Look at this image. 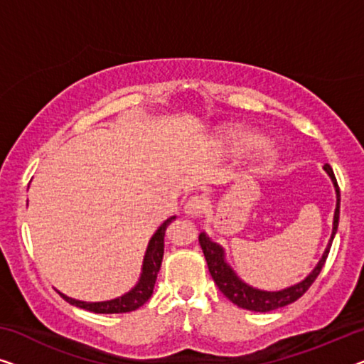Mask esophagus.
<instances>
[{"mask_svg": "<svg viewBox=\"0 0 364 364\" xmlns=\"http://www.w3.org/2000/svg\"><path fill=\"white\" fill-rule=\"evenodd\" d=\"M205 208H208V199L204 196H193L184 204V213L191 217H198L205 213Z\"/></svg>", "mask_w": 364, "mask_h": 364, "instance_id": "obj_1", "label": "esophagus"}]
</instances>
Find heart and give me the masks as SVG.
<instances>
[{
    "label": "heart",
    "instance_id": "obj_1",
    "mask_svg": "<svg viewBox=\"0 0 364 364\" xmlns=\"http://www.w3.org/2000/svg\"><path fill=\"white\" fill-rule=\"evenodd\" d=\"M220 145L227 154L238 156L257 149L252 165L255 170L263 171L273 166L279 159V151L271 144H264V137L257 130L243 126H229L220 130Z\"/></svg>",
    "mask_w": 364,
    "mask_h": 364
}]
</instances>
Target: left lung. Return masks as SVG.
Returning <instances> with one entry per match:
<instances>
[{
  "mask_svg": "<svg viewBox=\"0 0 364 364\" xmlns=\"http://www.w3.org/2000/svg\"><path fill=\"white\" fill-rule=\"evenodd\" d=\"M323 170L330 176V180H332L335 193H337V205H335L332 235H330L328 245H327V248H325L322 258L318 259V263L316 264V268H314L311 273H309L306 278L299 281L297 284H292V286L284 287V289H279V291H264V289H258V287L247 284L245 281H243L240 276L235 273L234 268L227 263L224 248H222L219 243L210 240L205 232H203V234L199 235L200 248H203V252H204L209 273H210V276H213L214 283L217 284V287H219L222 294H224L229 301L234 302L235 306L247 309V311H253V312L274 311V309L284 307V306H287V304L299 299L304 292L311 287L314 281H316L318 273L322 271V267L325 264V259H327V257H328L333 237H335V234H337L338 219H340V189L337 184V178H335L332 166H330L328 164L323 165Z\"/></svg>",
  "mask_w": 364,
  "mask_h": 364,
  "instance_id": "8db88e82",
  "label": "left lung"
}]
</instances>
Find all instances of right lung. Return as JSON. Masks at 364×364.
I'll return each mask as SVG.
<instances>
[{
    "label": "right lung",
    "mask_w": 364,
    "mask_h": 364,
    "mask_svg": "<svg viewBox=\"0 0 364 364\" xmlns=\"http://www.w3.org/2000/svg\"><path fill=\"white\" fill-rule=\"evenodd\" d=\"M176 219V215H171L170 219H166L164 224H161L154 235H151L147 252H145L144 263H142V273H140V278L132 289L121 297H116V299L111 301H101V302H85L73 299V297H68L62 294L58 291L65 301L72 306H77L80 309H85V311L95 312V314H124V312H132L135 309L142 307L145 302L150 299L151 292H154V286L156 281V274H159L161 259H164V252H165V232L166 227L171 224L173 220Z\"/></svg>",
    "instance_id": "1"
}]
</instances>
